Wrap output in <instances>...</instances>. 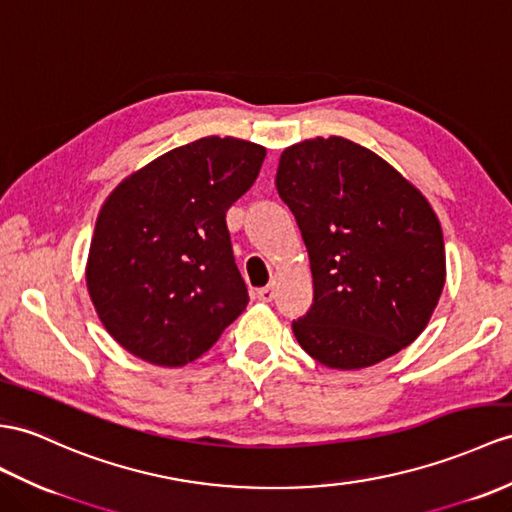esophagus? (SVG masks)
<instances>
[{"instance_id": "obj_1", "label": "esophagus", "mask_w": 512, "mask_h": 512, "mask_svg": "<svg viewBox=\"0 0 512 512\" xmlns=\"http://www.w3.org/2000/svg\"><path fill=\"white\" fill-rule=\"evenodd\" d=\"M276 282H269L267 286H263V289H258L256 291V295H258V299H263V302H271L273 297H276Z\"/></svg>"}]
</instances>
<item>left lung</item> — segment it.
<instances>
[{"label":"left lung","mask_w":512,"mask_h":512,"mask_svg":"<svg viewBox=\"0 0 512 512\" xmlns=\"http://www.w3.org/2000/svg\"><path fill=\"white\" fill-rule=\"evenodd\" d=\"M276 186L313 271V306L293 321L302 350L332 369H363L413 343L445 284L443 232L428 199L343 136L286 147Z\"/></svg>","instance_id":"left-lung-1"}]
</instances>
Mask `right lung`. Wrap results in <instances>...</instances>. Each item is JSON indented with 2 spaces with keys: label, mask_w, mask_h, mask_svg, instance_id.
Instances as JSON below:
<instances>
[{
  "label": "right lung",
  "mask_w": 512,
  "mask_h": 512,
  "mask_svg": "<svg viewBox=\"0 0 512 512\" xmlns=\"http://www.w3.org/2000/svg\"><path fill=\"white\" fill-rule=\"evenodd\" d=\"M265 154L263 145L204 136L158 156L108 195L86 286L104 328L130 354L182 367L243 313L249 295L226 213L252 189Z\"/></svg>",
  "instance_id": "right-lung-1"
}]
</instances>
